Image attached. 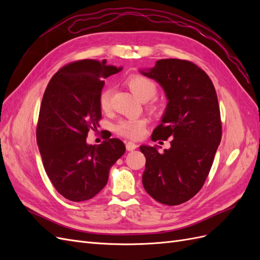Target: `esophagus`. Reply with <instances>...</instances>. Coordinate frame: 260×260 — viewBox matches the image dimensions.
<instances>
[{
	"mask_svg": "<svg viewBox=\"0 0 260 260\" xmlns=\"http://www.w3.org/2000/svg\"><path fill=\"white\" fill-rule=\"evenodd\" d=\"M137 147H138V145L133 142H127V144H125V148H127V151H129V152L135 151Z\"/></svg>",
	"mask_w": 260,
	"mask_h": 260,
	"instance_id": "obj_1",
	"label": "esophagus"
}]
</instances>
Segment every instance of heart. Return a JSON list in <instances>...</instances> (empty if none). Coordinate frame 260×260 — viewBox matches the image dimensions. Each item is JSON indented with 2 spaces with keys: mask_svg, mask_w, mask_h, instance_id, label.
<instances>
[{
  "mask_svg": "<svg viewBox=\"0 0 260 260\" xmlns=\"http://www.w3.org/2000/svg\"><path fill=\"white\" fill-rule=\"evenodd\" d=\"M127 85L135 95L141 100H151L156 95L157 88L155 83L144 76H131L127 79ZM111 98L112 90L109 88L104 89L101 92L99 98V104L103 112H107L111 108ZM147 120L145 118H127L117 122L115 125V130L122 137L129 139H139L143 136Z\"/></svg>",
  "mask_w": 260,
  "mask_h": 260,
  "instance_id": "obj_1",
  "label": "heart"
}]
</instances>
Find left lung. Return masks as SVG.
<instances>
[{"label": "left lung", "instance_id": "1", "mask_svg": "<svg viewBox=\"0 0 260 260\" xmlns=\"http://www.w3.org/2000/svg\"><path fill=\"white\" fill-rule=\"evenodd\" d=\"M140 72L159 83L168 100L152 140L172 139L162 153L140 146L146 158L143 186L157 202L180 205L202 188L221 141L217 93L207 74L188 60L159 59Z\"/></svg>", "mask_w": 260, "mask_h": 260}]
</instances>
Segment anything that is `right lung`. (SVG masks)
Masks as SVG:
<instances>
[{"mask_svg":"<svg viewBox=\"0 0 260 260\" xmlns=\"http://www.w3.org/2000/svg\"><path fill=\"white\" fill-rule=\"evenodd\" d=\"M122 67L82 59L60 68L46 86L39 114L37 142L46 175L56 191L73 202L94 198L109 170L125 152L119 139L86 143L102 118L99 98L104 79Z\"/></svg>","mask_w":260,"mask_h":260,"instance_id":"add662e5","label":"right lung"}]
</instances>
